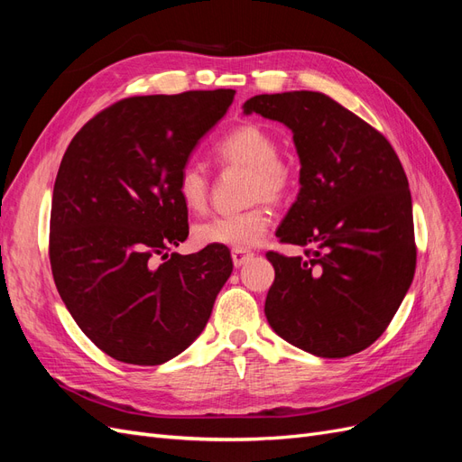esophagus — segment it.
Instances as JSON below:
<instances>
[{"mask_svg":"<svg viewBox=\"0 0 462 462\" xmlns=\"http://www.w3.org/2000/svg\"><path fill=\"white\" fill-rule=\"evenodd\" d=\"M231 258H233L235 268H241V265H243L245 262H248L250 258H253V253H250V250L233 248V250H231Z\"/></svg>","mask_w":462,"mask_h":462,"instance_id":"1","label":"esophagus"}]
</instances>
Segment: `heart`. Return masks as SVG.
<instances>
[{
	"label": "heart",
	"instance_id": "1",
	"mask_svg": "<svg viewBox=\"0 0 462 462\" xmlns=\"http://www.w3.org/2000/svg\"><path fill=\"white\" fill-rule=\"evenodd\" d=\"M279 152L275 134L258 123H243L223 134L214 146L221 167H245V200L254 202L239 214L219 216L194 227L200 246L253 248L270 229L272 214L265 202H283L295 189L297 171ZM179 200L190 212H202L209 199V177L199 163H185L175 180Z\"/></svg>",
	"mask_w": 462,
	"mask_h": 462
}]
</instances>
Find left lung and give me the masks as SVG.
<instances>
[{"label": "left lung", "instance_id": "obj_1", "mask_svg": "<svg viewBox=\"0 0 462 462\" xmlns=\"http://www.w3.org/2000/svg\"><path fill=\"white\" fill-rule=\"evenodd\" d=\"M245 114L287 125L300 158V190L277 229L304 256L268 253L275 279L263 312L306 353L343 358L387 329L416 270L409 180L387 138L333 97L260 94Z\"/></svg>", "mask_w": 462, "mask_h": 462}]
</instances>
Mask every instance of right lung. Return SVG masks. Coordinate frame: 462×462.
<instances>
[{"mask_svg": "<svg viewBox=\"0 0 462 462\" xmlns=\"http://www.w3.org/2000/svg\"><path fill=\"white\" fill-rule=\"evenodd\" d=\"M233 96L219 88L125 97L65 152L50 216L53 282L82 333L111 358L158 366L183 353L233 272L226 246L167 258L189 235L177 175Z\"/></svg>", "mask_w": 462, "mask_h": 462, "instance_id": "right-lung-1", "label": "right lung"}]
</instances>
